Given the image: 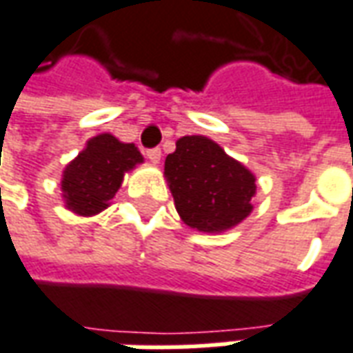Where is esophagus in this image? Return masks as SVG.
Masks as SVG:
<instances>
[{
	"label": "esophagus",
	"mask_w": 353,
	"mask_h": 353,
	"mask_svg": "<svg viewBox=\"0 0 353 353\" xmlns=\"http://www.w3.org/2000/svg\"><path fill=\"white\" fill-rule=\"evenodd\" d=\"M145 157L151 160L152 164H159L160 157H162V151H160V149H149V151H145Z\"/></svg>",
	"instance_id": "34e87169"
}]
</instances>
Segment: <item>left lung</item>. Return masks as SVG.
I'll use <instances>...</instances> for the list:
<instances>
[{
	"label": "left lung",
	"mask_w": 353,
	"mask_h": 353,
	"mask_svg": "<svg viewBox=\"0 0 353 353\" xmlns=\"http://www.w3.org/2000/svg\"><path fill=\"white\" fill-rule=\"evenodd\" d=\"M164 176L179 218L196 231L221 233L252 212L254 174L204 135L177 139L176 151L164 162Z\"/></svg>",
	"instance_id": "1"
}]
</instances>
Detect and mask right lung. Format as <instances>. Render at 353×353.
I'll list each match as a JSON object with an SVG mask.
<instances>
[{
  "label": "right lung",
  "instance_id": "obj_1",
  "mask_svg": "<svg viewBox=\"0 0 353 353\" xmlns=\"http://www.w3.org/2000/svg\"><path fill=\"white\" fill-rule=\"evenodd\" d=\"M134 143L118 141L114 135L91 137L85 149L63 172V199L78 216H95L107 208L122 185L125 172L141 164Z\"/></svg>",
  "mask_w": 353,
  "mask_h": 353
}]
</instances>
